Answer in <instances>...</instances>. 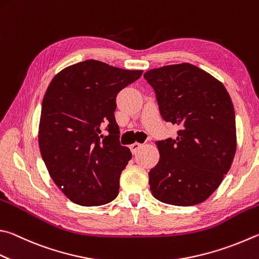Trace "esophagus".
Returning a JSON list of instances; mask_svg holds the SVG:
<instances>
[{
	"label": "esophagus",
	"instance_id": "34e87169",
	"mask_svg": "<svg viewBox=\"0 0 259 259\" xmlns=\"http://www.w3.org/2000/svg\"><path fill=\"white\" fill-rule=\"evenodd\" d=\"M142 144H139V143H134V144H131L130 145V149H131V152H133V154H136L137 153V150L142 147Z\"/></svg>",
	"mask_w": 259,
	"mask_h": 259
}]
</instances>
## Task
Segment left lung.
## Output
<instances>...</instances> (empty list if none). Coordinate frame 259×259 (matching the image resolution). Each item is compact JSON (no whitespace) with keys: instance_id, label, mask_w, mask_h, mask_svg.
<instances>
[{"instance_id":"1","label":"left lung","mask_w":259,"mask_h":259,"mask_svg":"<svg viewBox=\"0 0 259 259\" xmlns=\"http://www.w3.org/2000/svg\"><path fill=\"white\" fill-rule=\"evenodd\" d=\"M144 78L163 120L180 126L176 139L157 142L161 157L148 173L150 191L165 204H199L218 189L236 154L231 97L222 82L190 63L152 69Z\"/></svg>"}]
</instances>
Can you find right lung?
I'll use <instances>...</instances> for the list:
<instances>
[{
    "mask_svg": "<svg viewBox=\"0 0 259 259\" xmlns=\"http://www.w3.org/2000/svg\"><path fill=\"white\" fill-rule=\"evenodd\" d=\"M142 74L87 60L51 81L41 104L39 149L52 180L74 204L105 205L119 194L121 172L133 155L120 144L115 98Z\"/></svg>",
    "mask_w": 259,
    "mask_h": 259,
    "instance_id": "add662e5",
    "label": "right lung"
}]
</instances>
